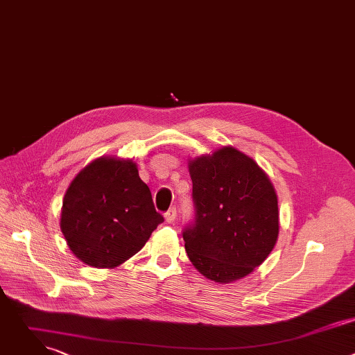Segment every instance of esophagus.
Here are the masks:
<instances>
[{"instance_id": "obj_1", "label": "esophagus", "mask_w": 355, "mask_h": 355, "mask_svg": "<svg viewBox=\"0 0 355 355\" xmlns=\"http://www.w3.org/2000/svg\"><path fill=\"white\" fill-rule=\"evenodd\" d=\"M164 218H166V222L173 223V222L175 220V218H177V209H175V208H170V209L166 212Z\"/></svg>"}]
</instances>
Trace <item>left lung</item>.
Returning a JSON list of instances; mask_svg holds the SVG:
<instances>
[{"label": "left lung", "mask_w": 355, "mask_h": 355, "mask_svg": "<svg viewBox=\"0 0 355 355\" xmlns=\"http://www.w3.org/2000/svg\"><path fill=\"white\" fill-rule=\"evenodd\" d=\"M193 220L182 230L195 268L215 282L240 279L272 251L278 199L266 173L233 147L189 163Z\"/></svg>", "instance_id": "1"}]
</instances>
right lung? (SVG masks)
Returning <instances> with one entry per match:
<instances>
[{"mask_svg":"<svg viewBox=\"0 0 355 355\" xmlns=\"http://www.w3.org/2000/svg\"><path fill=\"white\" fill-rule=\"evenodd\" d=\"M163 222L136 164L101 157L71 181L60 229L78 260L95 268H114L141 250Z\"/></svg>","mask_w":355,"mask_h":355,"instance_id":"obj_1","label":"right lung"}]
</instances>
